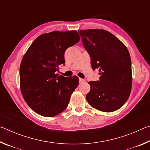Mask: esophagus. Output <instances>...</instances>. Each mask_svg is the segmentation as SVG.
I'll use <instances>...</instances> for the list:
<instances>
[{
	"mask_svg": "<svg viewBox=\"0 0 150 150\" xmlns=\"http://www.w3.org/2000/svg\"><path fill=\"white\" fill-rule=\"evenodd\" d=\"M79 83H80L85 82V80L83 79H82V78H79Z\"/></svg>",
	"mask_w": 150,
	"mask_h": 150,
	"instance_id": "esophagus-1",
	"label": "esophagus"
}]
</instances>
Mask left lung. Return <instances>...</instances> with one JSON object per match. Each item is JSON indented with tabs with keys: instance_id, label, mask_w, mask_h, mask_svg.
Instances as JSON below:
<instances>
[{
	"instance_id": "obj_1",
	"label": "left lung",
	"mask_w": 150,
	"mask_h": 150,
	"mask_svg": "<svg viewBox=\"0 0 150 150\" xmlns=\"http://www.w3.org/2000/svg\"><path fill=\"white\" fill-rule=\"evenodd\" d=\"M93 69H98L99 81H90L86 98L92 107L110 112L122 106L132 84L131 59L126 45L115 35L101 29L80 30Z\"/></svg>"
}]
</instances>
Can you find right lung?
Returning a JSON list of instances; mask_svg holds the SVG:
<instances>
[{
    "label": "right lung",
    "mask_w": 150,
    "mask_h": 150,
    "mask_svg": "<svg viewBox=\"0 0 150 150\" xmlns=\"http://www.w3.org/2000/svg\"><path fill=\"white\" fill-rule=\"evenodd\" d=\"M80 40L75 30L40 35L22 58L20 85L23 98L33 110L46 117L57 116L67 107L79 84V78L55 73L64 64V54Z\"/></svg>",
    "instance_id": "add662e5"
}]
</instances>
